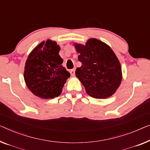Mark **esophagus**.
Instances as JSON below:
<instances>
[{"label": "esophagus", "mask_w": 150, "mask_h": 150, "mask_svg": "<svg viewBox=\"0 0 150 150\" xmlns=\"http://www.w3.org/2000/svg\"><path fill=\"white\" fill-rule=\"evenodd\" d=\"M70 73L71 76H74L75 75V69H71L70 71Z\"/></svg>", "instance_id": "1"}]
</instances>
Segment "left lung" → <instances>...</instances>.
I'll use <instances>...</instances> for the list:
<instances>
[{
  "label": "left lung",
  "mask_w": 150,
  "mask_h": 150,
  "mask_svg": "<svg viewBox=\"0 0 150 150\" xmlns=\"http://www.w3.org/2000/svg\"><path fill=\"white\" fill-rule=\"evenodd\" d=\"M81 66L75 75L88 94L95 98H106L115 92L122 80L121 67L117 56L107 44L89 39L86 45L75 44Z\"/></svg>",
  "instance_id": "8db88e82"
}]
</instances>
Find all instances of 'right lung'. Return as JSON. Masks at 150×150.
I'll return each mask as SVG.
<instances>
[{
	"label": "right lung",
	"mask_w": 150,
	"mask_h": 150,
	"mask_svg": "<svg viewBox=\"0 0 150 150\" xmlns=\"http://www.w3.org/2000/svg\"><path fill=\"white\" fill-rule=\"evenodd\" d=\"M60 47L55 42H42L29 55L24 79L33 94L42 98L59 96L70 73L62 67Z\"/></svg>",
	"instance_id": "obj_1"
}]
</instances>
